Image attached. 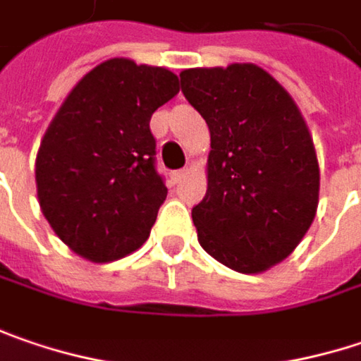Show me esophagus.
<instances>
[{
	"instance_id": "34e87169",
	"label": "esophagus",
	"mask_w": 361,
	"mask_h": 361,
	"mask_svg": "<svg viewBox=\"0 0 361 361\" xmlns=\"http://www.w3.org/2000/svg\"><path fill=\"white\" fill-rule=\"evenodd\" d=\"M188 176V169H178V171H171V176H169V180H171V183L176 185V183H180L183 178Z\"/></svg>"
}]
</instances>
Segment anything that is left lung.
<instances>
[{
	"instance_id": "8db88e82",
	"label": "left lung",
	"mask_w": 361,
	"mask_h": 361,
	"mask_svg": "<svg viewBox=\"0 0 361 361\" xmlns=\"http://www.w3.org/2000/svg\"><path fill=\"white\" fill-rule=\"evenodd\" d=\"M181 94L210 128L208 190L192 208L216 262L259 274L300 243L319 204V163L305 118L257 65L185 69Z\"/></svg>"
}]
</instances>
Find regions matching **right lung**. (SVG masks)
<instances>
[{"label": "right lung", "instance_id": "add662e5", "mask_svg": "<svg viewBox=\"0 0 361 361\" xmlns=\"http://www.w3.org/2000/svg\"><path fill=\"white\" fill-rule=\"evenodd\" d=\"M178 92L163 67L110 59L63 102L40 142L36 188L44 219L77 255L106 264L149 239L167 198L149 122Z\"/></svg>", "mask_w": 361, "mask_h": 361}]
</instances>
